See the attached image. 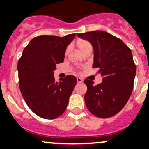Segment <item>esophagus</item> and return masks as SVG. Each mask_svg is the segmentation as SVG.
<instances>
[{
    "label": "esophagus",
    "mask_w": 149,
    "mask_h": 149,
    "mask_svg": "<svg viewBox=\"0 0 149 149\" xmlns=\"http://www.w3.org/2000/svg\"><path fill=\"white\" fill-rule=\"evenodd\" d=\"M77 82H78V83H81V82H83V79H82V78H80V77H77Z\"/></svg>",
    "instance_id": "obj_1"
}]
</instances>
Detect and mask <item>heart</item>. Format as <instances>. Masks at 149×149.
Here are the masks:
<instances>
[{
  "label": "heart",
  "mask_w": 149,
  "mask_h": 149,
  "mask_svg": "<svg viewBox=\"0 0 149 149\" xmlns=\"http://www.w3.org/2000/svg\"><path fill=\"white\" fill-rule=\"evenodd\" d=\"M77 45L78 46V47L79 48L81 52H83V51H86V50H92V46L91 45L89 42L86 41L84 39H79L77 42ZM69 49L67 48L66 51H65V54H67L68 53Z\"/></svg>",
  "instance_id": "heart-1"
}]
</instances>
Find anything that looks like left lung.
<instances>
[{
  "label": "left lung",
  "mask_w": 149,
  "mask_h": 149,
  "mask_svg": "<svg viewBox=\"0 0 149 149\" xmlns=\"http://www.w3.org/2000/svg\"><path fill=\"white\" fill-rule=\"evenodd\" d=\"M77 36L92 44L93 67H98L103 77L97 86L93 81L84 80L86 107L100 118L113 117L123 109L132 94L136 72L132 51L122 40L102 30Z\"/></svg>",
  "instance_id": "obj_1"
}]
</instances>
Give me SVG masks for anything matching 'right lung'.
<instances>
[{
  "label": "right lung",
  "mask_w": 149,
  "mask_h": 149,
  "mask_svg": "<svg viewBox=\"0 0 149 149\" xmlns=\"http://www.w3.org/2000/svg\"><path fill=\"white\" fill-rule=\"evenodd\" d=\"M75 36L35 37L19 60V85L22 97L32 112L44 119H55L63 114L77 84L74 76H67L59 82H55L54 77L56 65L63 62L66 48Z\"/></svg>",
  "instance_id": "1"
}]
</instances>
